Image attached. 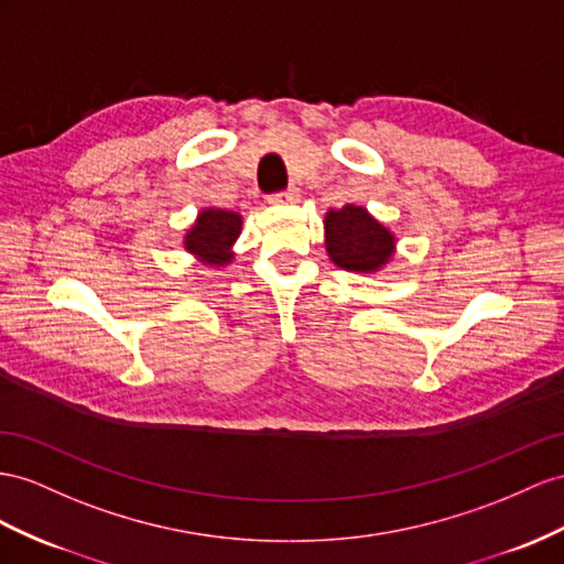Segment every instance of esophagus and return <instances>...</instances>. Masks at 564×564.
I'll return each mask as SVG.
<instances>
[{"label":"esophagus","instance_id":"esophagus-1","mask_svg":"<svg viewBox=\"0 0 564 564\" xmlns=\"http://www.w3.org/2000/svg\"><path fill=\"white\" fill-rule=\"evenodd\" d=\"M297 199H300L297 187H288L285 193H276V195L269 197L271 205H291V202H297Z\"/></svg>","mask_w":564,"mask_h":564}]
</instances>
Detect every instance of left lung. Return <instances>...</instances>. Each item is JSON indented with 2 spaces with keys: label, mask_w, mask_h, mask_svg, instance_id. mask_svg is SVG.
<instances>
[{
  "label": "left lung",
  "mask_w": 564,
  "mask_h": 564,
  "mask_svg": "<svg viewBox=\"0 0 564 564\" xmlns=\"http://www.w3.org/2000/svg\"><path fill=\"white\" fill-rule=\"evenodd\" d=\"M328 259L352 273H379L395 257V234L362 205H343L324 214Z\"/></svg>",
  "instance_id": "8db88e82"
}]
</instances>
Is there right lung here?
<instances>
[{
    "label": "right lung",
    "mask_w": 564,
    "mask_h": 564,
    "mask_svg": "<svg viewBox=\"0 0 564 564\" xmlns=\"http://www.w3.org/2000/svg\"><path fill=\"white\" fill-rule=\"evenodd\" d=\"M242 216L230 209L202 207L191 228H185L183 250L193 254L199 264L224 269L234 262V245L240 238Z\"/></svg>",
    "instance_id": "add662e5"
}]
</instances>
